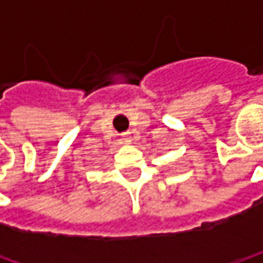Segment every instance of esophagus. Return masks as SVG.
<instances>
[{"label":"esophagus","instance_id":"34e87169","mask_svg":"<svg viewBox=\"0 0 263 263\" xmlns=\"http://www.w3.org/2000/svg\"><path fill=\"white\" fill-rule=\"evenodd\" d=\"M123 140L124 142H130V136L128 135H123Z\"/></svg>","mask_w":263,"mask_h":263}]
</instances>
